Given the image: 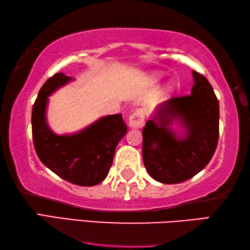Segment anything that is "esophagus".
I'll return each instance as SVG.
<instances>
[{
  "label": "esophagus",
  "mask_w": 250,
  "mask_h": 250,
  "mask_svg": "<svg viewBox=\"0 0 250 250\" xmlns=\"http://www.w3.org/2000/svg\"><path fill=\"white\" fill-rule=\"evenodd\" d=\"M145 113L142 108H137L129 116V127L130 128H142L144 126Z\"/></svg>",
  "instance_id": "34e87169"
}]
</instances>
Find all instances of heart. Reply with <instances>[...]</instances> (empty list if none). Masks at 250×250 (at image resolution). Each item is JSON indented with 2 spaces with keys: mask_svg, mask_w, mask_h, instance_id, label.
Returning <instances> with one entry per match:
<instances>
[{
  "mask_svg": "<svg viewBox=\"0 0 250 250\" xmlns=\"http://www.w3.org/2000/svg\"><path fill=\"white\" fill-rule=\"evenodd\" d=\"M163 77H164V73L163 72L155 71V72L149 73L148 76H147V80H148V82H149L150 84H156V83H158V82L163 79ZM175 86H176V84H175L174 81L166 82L165 85H164V92H165V93H171V92L174 91Z\"/></svg>",
  "mask_w": 250,
  "mask_h": 250,
  "instance_id": "obj_1",
  "label": "heart"
}]
</instances>
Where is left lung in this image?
<instances>
[{
  "label": "left lung",
  "mask_w": 250,
  "mask_h": 250,
  "mask_svg": "<svg viewBox=\"0 0 250 250\" xmlns=\"http://www.w3.org/2000/svg\"><path fill=\"white\" fill-rule=\"evenodd\" d=\"M191 73L190 95L173 97L158 105L143 128L144 165L150 177L163 184L194 177L205 168L217 147V97L205 76Z\"/></svg>",
  "instance_id": "8db88e82"
}]
</instances>
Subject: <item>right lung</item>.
<instances>
[{"label":"right lung","instance_id":"add662e5","mask_svg":"<svg viewBox=\"0 0 250 250\" xmlns=\"http://www.w3.org/2000/svg\"><path fill=\"white\" fill-rule=\"evenodd\" d=\"M74 81L56 73L41 88L32 109V134L36 154L47 168L79 186L102 183L113 164L116 146L127 132L122 114L98 118L72 134L59 135L47 123L48 97Z\"/></svg>","mask_w":250,"mask_h":250}]
</instances>
